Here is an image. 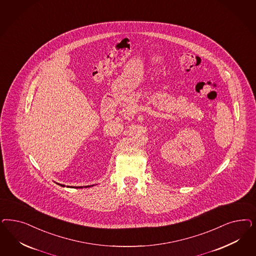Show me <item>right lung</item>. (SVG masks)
I'll return each instance as SVG.
<instances>
[{
	"instance_id": "1",
	"label": "right lung",
	"mask_w": 256,
	"mask_h": 256,
	"mask_svg": "<svg viewBox=\"0 0 256 256\" xmlns=\"http://www.w3.org/2000/svg\"><path fill=\"white\" fill-rule=\"evenodd\" d=\"M59 186H65L64 184H58ZM90 186H84V188H90ZM66 188H74V186H66ZM76 188H82V186H74Z\"/></svg>"
}]
</instances>
